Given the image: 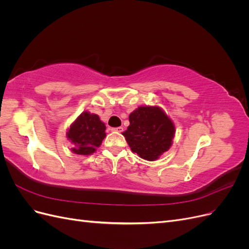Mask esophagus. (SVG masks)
<instances>
[{
  "mask_svg": "<svg viewBox=\"0 0 249 249\" xmlns=\"http://www.w3.org/2000/svg\"><path fill=\"white\" fill-rule=\"evenodd\" d=\"M112 132H116V133H122L124 131V127L123 126H118V127H113L111 129Z\"/></svg>",
  "mask_w": 249,
  "mask_h": 249,
  "instance_id": "1",
  "label": "esophagus"
}]
</instances>
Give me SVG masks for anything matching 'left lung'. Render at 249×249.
<instances>
[{
  "mask_svg": "<svg viewBox=\"0 0 249 249\" xmlns=\"http://www.w3.org/2000/svg\"><path fill=\"white\" fill-rule=\"evenodd\" d=\"M130 125L123 132L133 153L147 161H156L170 148L176 126L158 106H140L129 116Z\"/></svg>",
  "mask_w": 249,
  "mask_h": 249,
  "instance_id": "8db88e82",
  "label": "left lung"
}]
</instances>
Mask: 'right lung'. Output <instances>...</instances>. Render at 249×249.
<instances>
[{
    "label": "right lung",
    "instance_id": "obj_1",
    "mask_svg": "<svg viewBox=\"0 0 249 249\" xmlns=\"http://www.w3.org/2000/svg\"><path fill=\"white\" fill-rule=\"evenodd\" d=\"M106 125L99 115L89 111H84L70 125L66 137L71 143L73 154L89 156L96 152L104 138L106 137Z\"/></svg>",
    "mask_w": 249,
    "mask_h": 249
}]
</instances>
